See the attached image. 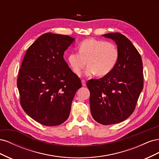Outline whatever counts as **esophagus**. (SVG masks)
I'll return each mask as SVG.
<instances>
[{
	"mask_svg": "<svg viewBox=\"0 0 159 159\" xmlns=\"http://www.w3.org/2000/svg\"><path fill=\"white\" fill-rule=\"evenodd\" d=\"M81 84H82L83 86H85L86 85V82L85 80H81Z\"/></svg>",
	"mask_w": 159,
	"mask_h": 159,
	"instance_id": "obj_1",
	"label": "esophagus"
}]
</instances>
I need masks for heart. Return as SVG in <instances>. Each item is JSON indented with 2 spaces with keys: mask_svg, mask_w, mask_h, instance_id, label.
Returning a JSON list of instances; mask_svg holds the SVG:
<instances>
[{
  "mask_svg": "<svg viewBox=\"0 0 159 159\" xmlns=\"http://www.w3.org/2000/svg\"><path fill=\"white\" fill-rule=\"evenodd\" d=\"M78 52H71L68 56L71 70L78 76L82 73L86 61L88 66L85 71L86 75H106L115 68L119 57V50L114 44L95 38L81 42Z\"/></svg>",
  "mask_w": 159,
  "mask_h": 159,
  "instance_id": "obj_1",
  "label": "heart"
}]
</instances>
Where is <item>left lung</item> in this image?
I'll return each mask as SVG.
<instances>
[{
  "label": "left lung",
  "instance_id": "1",
  "mask_svg": "<svg viewBox=\"0 0 159 159\" xmlns=\"http://www.w3.org/2000/svg\"><path fill=\"white\" fill-rule=\"evenodd\" d=\"M103 36L113 40L119 57L110 73L99 80H90V110L93 118L107 125L126 120L135 109L143 89V62L140 54L121 34L109 33Z\"/></svg>",
  "mask_w": 159,
  "mask_h": 159
}]
</instances>
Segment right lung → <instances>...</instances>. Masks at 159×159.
<instances>
[{"mask_svg": "<svg viewBox=\"0 0 159 159\" xmlns=\"http://www.w3.org/2000/svg\"><path fill=\"white\" fill-rule=\"evenodd\" d=\"M74 41L67 35L44 34L28 48L22 62L17 79L21 106L44 125H59L68 119L72 100L81 87L64 59Z\"/></svg>", "mask_w": 159, "mask_h": 159, "instance_id": "right-lung-1", "label": "right lung"}]
</instances>
